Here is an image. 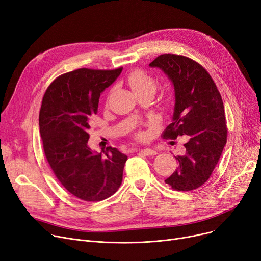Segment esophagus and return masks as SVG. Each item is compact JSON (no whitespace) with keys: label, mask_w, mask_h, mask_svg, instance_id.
<instances>
[{"label":"esophagus","mask_w":261,"mask_h":261,"mask_svg":"<svg viewBox=\"0 0 261 261\" xmlns=\"http://www.w3.org/2000/svg\"><path fill=\"white\" fill-rule=\"evenodd\" d=\"M140 153L144 154V155H154L156 154V152L152 149H149V148H145V149H141L140 150Z\"/></svg>","instance_id":"esophagus-1"}]
</instances>
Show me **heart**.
I'll return each instance as SVG.
<instances>
[{"label":"heart","mask_w":261,"mask_h":261,"mask_svg":"<svg viewBox=\"0 0 261 261\" xmlns=\"http://www.w3.org/2000/svg\"><path fill=\"white\" fill-rule=\"evenodd\" d=\"M128 82L136 95L145 92L153 94L158 87L156 79L149 73L140 70V68H136V70L130 72L128 75ZM143 135L144 134L140 131L136 132L138 138H143Z\"/></svg>","instance_id":"heart-1"}]
</instances>
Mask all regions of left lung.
Segmentation results:
<instances>
[{"label": "left lung", "mask_w": 261, "mask_h": 261, "mask_svg": "<svg viewBox=\"0 0 261 261\" xmlns=\"http://www.w3.org/2000/svg\"><path fill=\"white\" fill-rule=\"evenodd\" d=\"M172 81L175 105L172 122L163 138L187 135L186 152L177 155L179 167L165 180L172 189L190 191L206 182L227 140L224 106L213 78L197 61L175 54H163L149 64Z\"/></svg>", "instance_id": "obj_1"}]
</instances>
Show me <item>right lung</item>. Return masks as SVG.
Returning a JSON list of instances; mask_svg holds the SVG:
<instances>
[{
  "label": "right lung",
  "mask_w": 261,
  "mask_h": 261,
  "mask_svg": "<svg viewBox=\"0 0 261 261\" xmlns=\"http://www.w3.org/2000/svg\"><path fill=\"white\" fill-rule=\"evenodd\" d=\"M121 71L78 68L57 77L43 96L39 127L46 160L61 185L80 200H105L122 181L128 156L112 147L94 153L88 146L100 94Z\"/></svg>",
  "instance_id": "1"
}]
</instances>
